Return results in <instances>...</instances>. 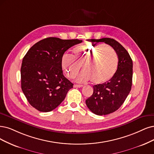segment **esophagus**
Segmentation results:
<instances>
[{
	"instance_id": "obj_1",
	"label": "esophagus",
	"mask_w": 154,
	"mask_h": 154,
	"mask_svg": "<svg viewBox=\"0 0 154 154\" xmlns=\"http://www.w3.org/2000/svg\"><path fill=\"white\" fill-rule=\"evenodd\" d=\"M83 86L82 85H79V84H75L73 86L74 88H82Z\"/></svg>"
}]
</instances>
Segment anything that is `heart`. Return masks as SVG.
Listing matches in <instances>:
<instances>
[{
    "label": "heart",
    "mask_w": 154,
    "mask_h": 154,
    "mask_svg": "<svg viewBox=\"0 0 154 154\" xmlns=\"http://www.w3.org/2000/svg\"><path fill=\"white\" fill-rule=\"evenodd\" d=\"M61 67L70 79L76 77L82 66L83 72L77 78L79 82L92 80L94 84H103L113 76L118 65L117 55L108 45L86 44L73 50L72 56H62Z\"/></svg>",
    "instance_id": "obj_1"
}]
</instances>
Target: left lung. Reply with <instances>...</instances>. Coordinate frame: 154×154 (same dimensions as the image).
<instances>
[{"mask_svg":"<svg viewBox=\"0 0 154 154\" xmlns=\"http://www.w3.org/2000/svg\"><path fill=\"white\" fill-rule=\"evenodd\" d=\"M91 42L110 45L118 56L117 69L106 82L93 86V94L86 100L88 109L96 115L103 116L114 112L123 104L132 86L133 61L126 49L110 38L88 39Z\"/></svg>","mask_w":154,"mask_h":154,"instance_id":"obj_1","label":"left lung"}]
</instances>
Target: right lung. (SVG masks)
<instances>
[{
	"label": "right lung",
	"mask_w": 154,
	"mask_h": 154,
	"mask_svg": "<svg viewBox=\"0 0 154 154\" xmlns=\"http://www.w3.org/2000/svg\"><path fill=\"white\" fill-rule=\"evenodd\" d=\"M82 42L48 37L28 51L21 67V89L35 109L43 112L55 109L73 88L63 75L61 60L66 50Z\"/></svg>",
	"instance_id": "1"
}]
</instances>
